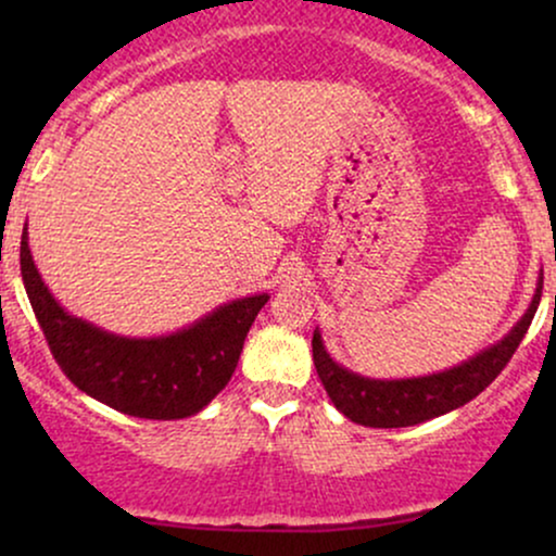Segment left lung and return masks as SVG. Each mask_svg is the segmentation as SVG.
Segmentation results:
<instances>
[{"label":"left lung","instance_id":"1","mask_svg":"<svg viewBox=\"0 0 556 556\" xmlns=\"http://www.w3.org/2000/svg\"><path fill=\"white\" fill-rule=\"evenodd\" d=\"M541 287H544V277H539L531 305L504 340L481 350L476 358L465 361L450 371L418 376V379L384 381L348 371L329 358L316 329L311 344H314L318 379L342 416H348L353 424L371 426V429H402V426H416L429 418L444 416V413L478 397L502 374V368L513 358L531 327L535 308L541 303Z\"/></svg>","mask_w":556,"mask_h":556}]
</instances>
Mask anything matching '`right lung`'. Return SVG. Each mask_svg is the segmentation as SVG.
I'll return each mask as SVG.
<instances>
[{
	"label": "right lung",
	"mask_w": 556,
	"mask_h": 556,
	"mask_svg": "<svg viewBox=\"0 0 556 556\" xmlns=\"http://www.w3.org/2000/svg\"><path fill=\"white\" fill-rule=\"evenodd\" d=\"M21 274L34 314L54 361L80 392L136 418L175 420L195 416L212 402L238 366L242 342L269 295L219 305L193 327L167 337H119L70 316L38 274L21 240Z\"/></svg>",
	"instance_id": "obj_1"
}]
</instances>
